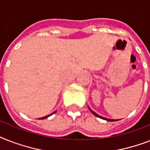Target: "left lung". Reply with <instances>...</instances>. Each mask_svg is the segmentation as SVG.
I'll return each instance as SVG.
<instances>
[{
    "label": "left lung",
    "instance_id": "1",
    "mask_svg": "<svg viewBox=\"0 0 150 150\" xmlns=\"http://www.w3.org/2000/svg\"><path fill=\"white\" fill-rule=\"evenodd\" d=\"M88 108H89V110H90V111H91L92 113H93V114L94 115H95V116L97 117H100V118L103 119V120H106V121H117V120H114V119H109V118H106V117H103L100 116V115H99V114H96V112H94L93 110H92L90 109V108H89V107H88Z\"/></svg>",
    "mask_w": 150,
    "mask_h": 150
}]
</instances>
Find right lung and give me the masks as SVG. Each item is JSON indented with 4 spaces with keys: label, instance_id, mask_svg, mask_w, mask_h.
<instances>
[{
    "label": "right lung",
    "instance_id": "1",
    "mask_svg": "<svg viewBox=\"0 0 150 150\" xmlns=\"http://www.w3.org/2000/svg\"><path fill=\"white\" fill-rule=\"evenodd\" d=\"M56 112H57V110H56V111H54V113H52L51 114H49V115H47V116H45V117H40V119H44V118H47L48 117H50V115H52V114H55V113H56Z\"/></svg>",
    "mask_w": 150,
    "mask_h": 150
}]
</instances>
